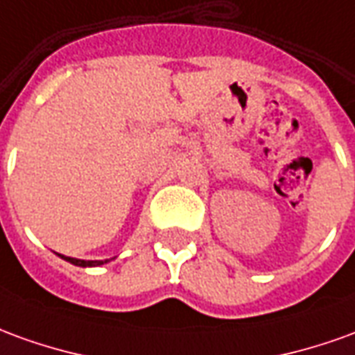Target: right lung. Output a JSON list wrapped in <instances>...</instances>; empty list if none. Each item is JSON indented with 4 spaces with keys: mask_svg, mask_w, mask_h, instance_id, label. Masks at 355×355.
<instances>
[{
    "mask_svg": "<svg viewBox=\"0 0 355 355\" xmlns=\"http://www.w3.org/2000/svg\"><path fill=\"white\" fill-rule=\"evenodd\" d=\"M61 259H65V261H69V263L76 265V267H98V265H103L107 263L109 259H103V261H86V259H76V257H67V255H61L57 254Z\"/></svg>",
    "mask_w": 355,
    "mask_h": 355,
    "instance_id": "1",
    "label": "right lung"
}]
</instances>
